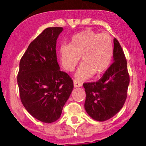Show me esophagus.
<instances>
[{
    "mask_svg": "<svg viewBox=\"0 0 146 146\" xmlns=\"http://www.w3.org/2000/svg\"><path fill=\"white\" fill-rule=\"evenodd\" d=\"M73 84H74L75 88H79V87H81L82 85V82H79L78 80H73Z\"/></svg>",
    "mask_w": 146,
    "mask_h": 146,
    "instance_id": "1",
    "label": "esophagus"
}]
</instances>
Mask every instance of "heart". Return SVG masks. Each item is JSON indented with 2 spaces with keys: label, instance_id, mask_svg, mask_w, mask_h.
<instances>
[{
  "label": "heart",
  "instance_id": "1",
  "mask_svg": "<svg viewBox=\"0 0 146 146\" xmlns=\"http://www.w3.org/2000/svg\"><path fill=\"white\" fill-rule=\"evenodd\" d=\"M113 51L110 35L87 29L73 35L70 44L61 45L58 54L63 67L70 71L75 68L81 56L83 62L76 77L78 80H85L95 73L100 75L107 71L112 60Z\"/></svg>",
  "mask_w": 146,
  "mask_h": 146
}]
</instances>
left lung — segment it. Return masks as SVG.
Returning a JSON list of instances; mask_svg holds the SVG:
<instances>
[{
  "label": "left lung",
  "instance_id": "1",
  "mask_svg": "<svg viewBox=\"0 0 146 146\" xmlns=\"http://www.w3.org/2000/svg\"><path fill=\"white\" fill-rule=\"evenodd\" d=\"M114 63L97 82L83 84L86 99L85 111L98 121L108 120L120 111L127 97L129 75L124 53L114 39Z\"/></svg>",
  "mask_w": 146,
  "mask_h": 146
}]
</instances>
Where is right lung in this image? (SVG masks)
Wrapping results in <instances>:
<instances>
[{
    "label": "right lung",
    "mask_w": 146,
    "mask_h": 146,
    "mask_svg": "<svg viewBox=\"0 0 146 146\" xmlns=\"http://www.w3.org/2000/svg\"><path fill=\"white\" fill-rule=\"evenodd\" d=\"M63 27H48L32 41L20 62V100L35 119L52 123L60 118L73 89L70 76L60 70L56 40Z\"/></svg>",
    "instance_id": "right-lung-1"
}]
</instances>
